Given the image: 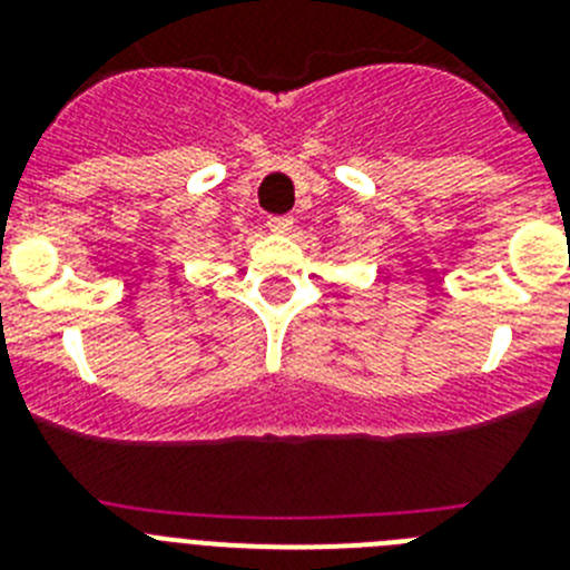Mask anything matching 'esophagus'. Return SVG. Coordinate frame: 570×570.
Listing matches in <instances>:
<instances>
[{
  "instance_id": "1",
  "label": "esophagus",
  "mask_w": 570,
  "mask_h": 570,
  "mask_svg": "<svg viewBox=\"0 0 570 570\" xmlns=\"http://www.w3.org/2000/svg\"><path fill=\"white\" fill-rule=\"evenodd\" d=\"M294 228V216H271L268 230L271 234H291Z\"/></svg>"
}]
</instances>
